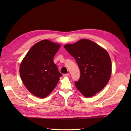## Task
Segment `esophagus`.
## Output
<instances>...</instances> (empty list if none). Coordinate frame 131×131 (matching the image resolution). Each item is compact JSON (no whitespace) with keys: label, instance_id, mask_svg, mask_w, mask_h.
I'll list each match as a JSON object with an SVG mask.
<instances>
[{"label":"esophagus","instance_id":"obj_1","mask_svg":"<svg viewBox=\"0 0 131 131\" xmlns=\"http://www.w3.org/2000/svg\"><path fill=\"white\" fill-rule=\"evenodd\" d=\"M63 76L64 77H69V74H63Z\"/></svg>","mask_w":131,"mask_h":131}]
</instances>
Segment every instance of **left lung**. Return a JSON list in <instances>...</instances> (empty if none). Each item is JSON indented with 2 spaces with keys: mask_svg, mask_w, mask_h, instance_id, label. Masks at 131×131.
Masks as SVG:
<instances>
[{
  "mask_svg": "<svg viewBox=\"0 0 131 131\" xmlns=\"http://www.w3.org/2000/svg\"><path fill=\"white\" fill-rule=\"evenodd\" d=\"M65 48L75 59L80 76L75 82L77 88L86 97L101 91L112 74V61L108 52L93 41L83 39Z\"/></svg>",
  "mask_w": 131,
  "mask_h": 131,
  "instance_id": "obj_1",
  "label": "left lung"
}]
</instances>
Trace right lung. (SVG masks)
I'll list each match as a JSON object with an SVG mask.
<instances>
[{
    "label": "right lung",
    "mask_w": 131,
    "mask_h": 131,
    "mask_svg": "<svg viewBox=\"0 0 131 131\" xmlns=\"http://www.w3.org/2000/svg\"><path fill=\"white\" fill-rule=\"evenodd\" d=\"M59 44L43 40L33 46L22 61L19 74L26 88L40 98L48 96L62 77L53 62Z\"/></svg>",
    "instance_id": "obj_1"
}]
</instances>
